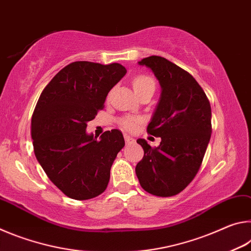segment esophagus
I'll return each instance as SVG.
<instances>
[{
  "label": "esophagus",
  "instance_id": "obj_1",
  "mask_svg": "<svg viewBox=\"0 0 251 251\" xmlns=\"http://www.w3.org/2000/svg\"><path fill=\"white\" fill-rule=\"evenodd\" d=\"M124 138H125V142L126 144H134L135 143V139L133 137H130L128 135H124Z\"/></svg>",
  "mask_w": 251,
  "mask_h": 251
}]
</instances>
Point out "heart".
I'll list each match as a JSON object with an SVG mask.
<instances>
[{
	"instance_id": "1",
	"label": "heart",
	"mask_w": 251,
	"mask_h": 251,
	"mask_svg": "<svg viewBox=\"0 0 251 251\" xmlns=\"http://www.w3.org/2000/svg\"><path fill=\"white\" fill-rule=\"evenodd\" d=\"M133 86L136 94H138V93L148 90V88L155 90V82L151 77H147V76H137V77L133 80ZM141 118L128 116L123 118L121 125L127 130H135L138 127V125L141 124Z\"/></svg>"
}]
</instances>
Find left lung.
I'll list each match as a JSON object with an SVG mask.
<instances>
[{
    "label": "left lung",
    "instance_id": "1",
    "mask_svg": "<svg viewBox=\"0 0 251 251\" xmlns=\"http://www.w3.org/2000/svg\"><path fill=\"white\" fill-rule=\"evenodd\" d=\"M154 73L160 97L147 131L160 137L152 148L138 138L144 157L135 172L144 189L155 196L180 193L201 167L211 135V108L192 75L168 59L150 56L138 62Z\"/></svg>",
    "mask_w": 251,
    "mask_h": 251
}]
</instances>
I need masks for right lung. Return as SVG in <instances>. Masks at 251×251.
<instances>
[{
  "instance_id": "1",
  "label": "right lung",
  "mask_w": 251,
  "mask_h": 251,
  "mask_svg": "<svg viewBox=\"0 0 251 251\" xmlns=\"http://www.w3.org/2000/svg\"><path fill=\"white\" fill-rule=\"evenodd\" d=\"M126 73L118 63H71L46 85L37 100L31 126L34 152L50 181L67 197L86 201L108 185L124 137L112 129L97 139L86 127Z\"/></svg>"
}]
</instances>
